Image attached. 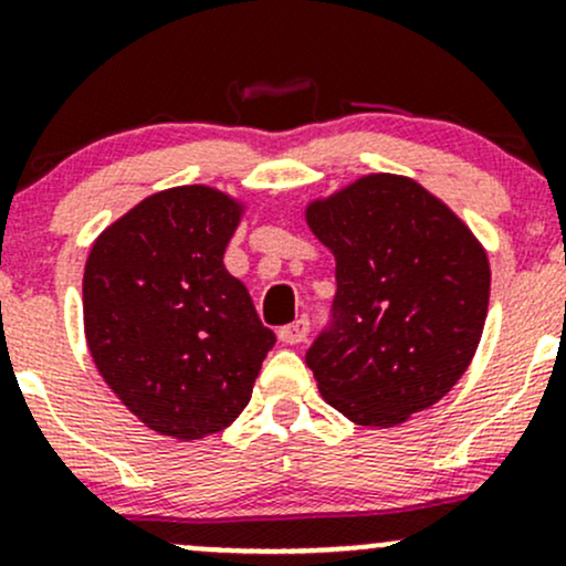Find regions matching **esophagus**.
<instances>
[{"mask_svg":"<svg viewBox=\"0 0 566 566\" xmlns=\"http://www.w3.org/2000/svg\"><path fill=\"white\" fill-rule=\"evenodd\" d=\"M307 332H310V321H307V315H302V318H296L294 324L283 326V329L277 332V337H281V343H285V345H300V343H305Z\"/></svg>","mask_w":566,"mask_h":566,"instance_id":"esophagus-1","label":"esophagus"}]
</instances>
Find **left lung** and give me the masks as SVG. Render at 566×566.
<instances>
[{"label":"left lung","mask_w":566,"mask_h":566,"mask_svg":"<svg viewBox=\"0 0 566 566\" xmlns=\"http://www.w3.org/2000/svg\"><path fill=\"white\" fill-rule=\"evenodd\" d=\"M337 261L332 324L305 361L321 397L361 427L440 402L475 356L489 256L446 202L402 175H364L307 205Z\"/></svg>","instance_id":"obj_1"}]
</instances>
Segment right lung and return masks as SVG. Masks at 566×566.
<instances>
[{
    "label": "right lung",
    "mask_w": 566,
    "mask_h": 566,
    "mask_svg": "<svg viewBox=\"0 0 566 566\" xmlns=\"http://www.w3.org/2000/svg\"><path fill=\"white\" fill-rule=\"evenodd\" d=\"M242 205L210 186L143 199L96 237L83 324L96 369L148 429L199 440L251 402L275 334L223 266Z\"/></svg>",
    "instance_id": "add662e5"
}]
</instances>
